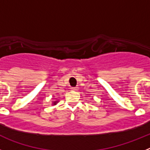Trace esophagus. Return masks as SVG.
Masks as SVG:
<instances>
[{
  "label": "esophagus",
  "instance_id": "obj_1",
  "mask_svg": "<svg viewBox=\"0 0 150 150\" xmlns=\"http://www.w3.org/2000/svg\"><path fill=\"white\" fill-rule=\"evenodd\" d=\"M71 90H72V91H77L78 88L77 87H72V88H71Z\"/></svg>",
  "mask_w": 150,
  "mask_h": 150
}]
</instances>
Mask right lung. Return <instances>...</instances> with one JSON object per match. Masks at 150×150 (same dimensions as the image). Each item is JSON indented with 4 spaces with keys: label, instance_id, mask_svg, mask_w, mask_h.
<instances>
[{
    "label": "right lung",
    "instance_id": "right-lung-1",
    "mask_svg": "<svg viewBox=\"0 0 150 150\" xmlns=\"http://www.w3.org/2000/svg\"><path fill=\"white\" fill-rule=\"evenodd\" d=\"M58 104V100H55V101L52 102V105H56Z\"/></svg>",
    "mask_w": 150,
    "mask_h": 150
}]
</instances>
